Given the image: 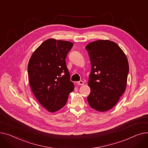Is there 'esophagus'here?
I'll use <instances>...</instances> for the list:
<instances>
[{
	"label": "esophagus",
	"mask_w": 148,
	"mask_h": 148,
	"mask_svg": "<svg viewBox=\"0 0 148 148\" xmlns=\"http://www.w3.org/2000/svg\"><path fill=\"white\" fill-rule=\"evenodd\" d=\"M77 85H83L84 84V82L82 81H80L79 82H77Z\"/></svg>",
	"instance_id": "34e87169"
}]
</instances>
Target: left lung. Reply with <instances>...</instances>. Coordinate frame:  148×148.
I'll list each match as a JSON object with an SVG mask.
<instances>
[{"instance_id":"obj_1","label":"left lung","mask_w":148,"mask_h":148,"mask_svg":"<svg viewBox=\"0 0 148 148\" xmlns=\"http://www.w3.org/2000/svg\"><path fill=\"white\" fill-rule=\"evenodd\" d=\"M91 65L87 97L90 106L99 112L114 108L126 88L129 65L124 51L114 42L98 40L85 47Z\"/></svg>"}]
</instances>
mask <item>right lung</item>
<instances>
[{
    "instance_id": "right-lung-1",
    "label": "right lung",
    "mask_w": 148,
    "mask_h": 148,
    "mask_svg": "<svg viewBox=\"0 0 148 148\" xmlns=\"http://www.w3.org/2000/svg\"><path fill=\"white\" fill-rule=\"evenodd\" d=\"M72 42L48 39L33 52L28 64L30 88L40 105L56 112L66 104L74 85L66 64Z\"/></svg>"
}]
</instances>
